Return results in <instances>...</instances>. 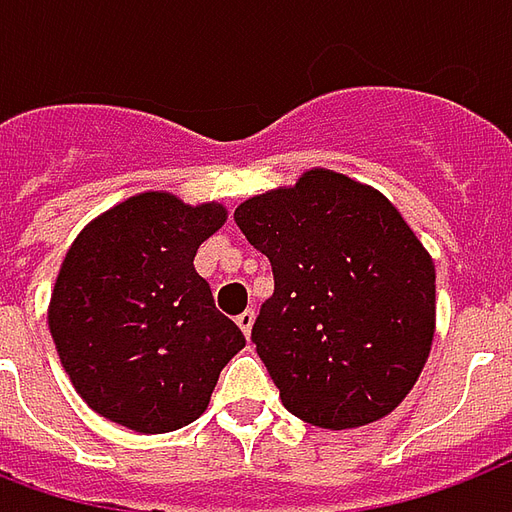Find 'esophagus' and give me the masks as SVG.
<instances>
[{"label": "esophagus", "instance_id": "esophagus-1", "mask_svg": "<svg viewBox=\"0 0 512 512\" xmlns=\"http://www.w3.org/2000/svg\"><path fill=\"white\" fill-rule=\"evenodd\" d=\"M253 319H256V313H253V308H248V311H242L240 316H237V324H240V330H242V333H245V338L251 335Z\"/></svg>", "mask_w": 512, "mask_h": 512}]
</instances>
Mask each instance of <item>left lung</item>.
<instances>
[{"mask_svg":"<svg viewBox=\"0 0 512 512\" xmlns=\"http://www.w3.org/2000/svg\"><path fill=\"white\" fill-rule=\"evenodd\" d=\"M234 220L272 264L251 338L283 406L319 428L390 414L423 371L434 261L382 193L327 169L242 201Z\"/></svg>","mask_w":512,"mask_h":512,"instance_id":"left-lung-1","label":"left lung"}]
</instances>
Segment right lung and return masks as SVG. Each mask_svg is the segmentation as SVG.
<instances>
[{"mask_svg":"<svg viewBox=\"0 0 512 512\" xmlns=\"http://www.w3.org/2000/svg\"><path fill=\"white\" fill-rule=\"evenodd\" d=\"M223 223L226 207L215 201L190 207L149 190L103 212L70 245L48 330L76 393L100 417L166 434L207 409L223 365L245 346L193 267Z\"/></svg>","mask_w":512,"mask_h":512,"instance_id":"obj_1","label":"right lung"}]
</instances>
